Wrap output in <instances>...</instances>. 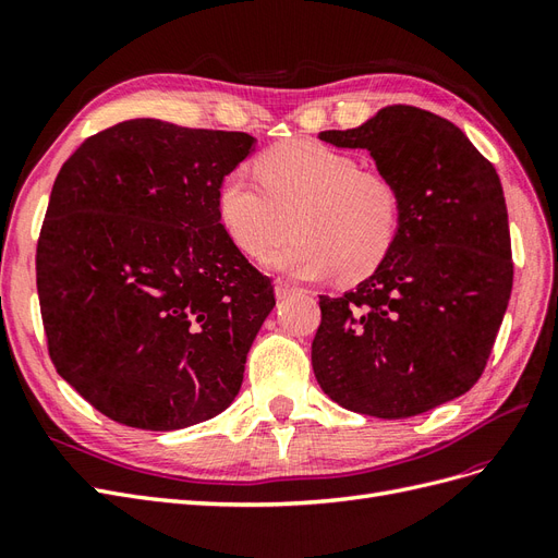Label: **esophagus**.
I'll return each instance as SVG.
<instances>
[{
	"label": "esophagus",
	"instance_id": "34e87169",
	"mask_svg": "<svg viewBox=\"0 0 558 558\" xmlns=\"http://www.w3.org/2000/svg\"><path fill=\"white\" fill-rule=\"evenodd\" d=\"M298 289L293 283H289V281H283V279H277V283H275V295L279 298V300H283V298H289V295H293Z\"/></svg>",
	"mask_w": 558,
	"mask_h": 558
}]
</instances>
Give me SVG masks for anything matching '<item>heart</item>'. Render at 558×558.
I'll list each match as a JSON object with an SVG mask.
<instances>
[{
  "mask_svg": "<svg viewBox=\"0 0 558 558\" xmlns=\"http://www.w3.org/2000/svg\"><path fill=\"white\" fill-rule=\"evenodd\" d=\"M260 182L244 170L223 177L218 221L246 256L258 258L293 228L295 238L265 263L293 279L337 272L353 281L373 272L391 251L402 199L391 177L316 142H286L256 162Z\"/></svg>",
  "mask_w": 558,
  "mask_h": 558,
  "instance_id": "b5f03b06",
  "label": "heart"
}]
</instances>
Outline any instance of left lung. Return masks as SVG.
I'll return each mask as SVG.
<instances>
[{"mask_svg": "<svg viewBox=\"0 0 558 558\" xmlns=\"http://www.w3.org/2000/svg\"><path fill=\"white\" fill-rule=\"evenodd\" d=\"M318 140L369 150L402 199L396 242L375 272L318 300V386L344 410L379 418L463 396L484 373L512 293L508 207L494 165L447 118L408 105Z\"/></svg>", "mask_w": 558, "mask_h": 558, "instance_id": "1", "label": "left lung"}]
</instances>
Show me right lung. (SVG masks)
<instances>
[{"mask_svg":"<svg viewBox=\"0 0 558 558\" xmlns=\"http://www.w3.org/2000/svg\"><path fill=\"white\" fill-rule=\"evenodd\" d=\"M253 144L134 118L62 165L37 244L48 353L118 424L189 428L240 393L275 289L228 238L216 193Z\"/></svg>","mask_w":558,"mask_h":558,"instance_id":"right-lung-1","label":"right lung"}]
</instances>
